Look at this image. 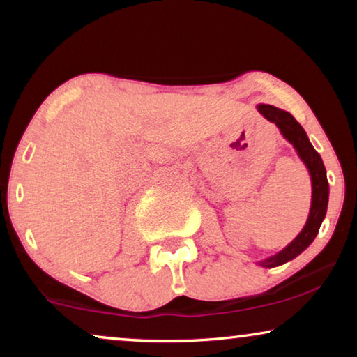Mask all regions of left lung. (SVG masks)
<instances>
[{
	"instance_id": "obj_1",
	"label": "left lung",
	"mask_w": 357,
	"mask_h": 357,
	"mask_svg": "<svg viewBox=\"0 0 357 357\" xmlns=\"http://www.w3.org/2000/svg\"><path fill=\"white\" fill-rule=\"evenodd\" d=\"M258 110H260V114L265 116V119L273 121V123L281 130V133L284 135V138L294 146L297 153L301 155V159L305 162L312 177V206L305 227L302 229L299 236H297L284 250L280 252L275 257L268 258L265 261H261V266L273 268L296 258L314 242L315 236L319 234L321 221H324L326 214V204H328V180H326L325 165L324 160L320 158V154L314 149V146L310 144L309 138H307L304 128L297 123V120L289 114V112H284L281 109H276V107L273 105L265 104L258 105Z\"/></svg>"
}]
</instances>
